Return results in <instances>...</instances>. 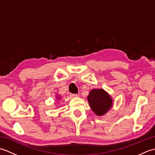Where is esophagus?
<instances>
[{"label": "esophagus", "instance_id": "34e87169", "mask_svg": "<svg viewBox=\"0 0 155 155\" xmlns=\"http://www.w3.org/2000/svg\"><path fill=\"white\" fill-rule=\"evenodd\" d=\"M72 97H78V95L77 94H72Z\"/></svg>", "mask_w": 155, "mask_h": 155}]
</instances>
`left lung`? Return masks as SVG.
Listing matches in <instances>:
<instances>
[{
	"label": "left lung",
	"instance_id": "left-lung-1",
	"mask_svg": "<svg viewBox=\"0 0 155 155\" xmlns=\"http://www.w3.org/2000/svg\"><path fill=\"white\" fill-rule=\"evenodd\" d=\"M92 110L98 116H103L110 109L113 100L110 96L103 89H93L87 97Z\"/></svg>",
	"mask_w": 155,
	"mask_h": 155
}]
</instances>
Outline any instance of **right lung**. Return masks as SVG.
I'll use <instances>...</instances> for the list:
<instances>
[{
	"label": "right lung",
	"instance_id": "1",
	"mask_svg": "<svg viewBox=\"0 0 155 155\" xmlns=\"http://www.w3.org/2000/svg\"><path fill=\"white\" fill-rule=\"evenodd\" d=\"M57 98H58V97H57Z\"/></svg>",
	"mask_w": 155,
	"mask_h": 155
}]
</instances>
